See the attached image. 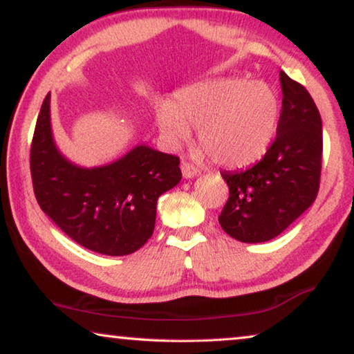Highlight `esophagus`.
I'll return each mask as SVG.
<instances>
[{"mask_svg":"<svg viewBox=\"0 0 354 354\" xmlns=\"http://www.w3.org/2000/svg\"><path fill=\"white\" fill-rule=\"evenodd\" d=\"M182 174H183V177L188 180V178H193L198 176V169H196L193 165H189V162H182Z\"/></svg>","mask_w":354,"mask_h":354,"instance_id":"1","label":"esophagus"}]
</instances>
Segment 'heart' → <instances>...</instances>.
Instances as JSON below:
<instances>
[{"label": "heart", "mask_w": 354, "mask_h": 354, "mask_svg": "<svg viewBox=\"0 0 354 354\" xmlns=\"http://www.w3.org/2000/svg\"><path fill=\"white\" fill-rule=\"evenodd\" d=\"M279 97L269 85L245 79H215L178 90L158 111L161 134L172 145L189 139L193 128L216 165L243 167L259 160L279 123Z\"/></svg>", "instance_id": "heart-1"}]
</instances>
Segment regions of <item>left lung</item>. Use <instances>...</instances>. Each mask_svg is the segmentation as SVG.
<instances>
[{"instance_id":"left-lung-1","label":"left lung","mask_w":354,"mask_h":354,"mask_svg":"<svg viewBox=\"0 0 354 354\" xmlns=\"http://www.w3.org/2000/svg\"><path fill=\"white\" fill-rule=\"evenodd\" d=\"M281 101L277 138L263 160L245 171L221 172L230 198L218 221L245 243L283 232L317 199L322 176L323 124L308 91L280 71Z\"/></svg>"}]
</instances>
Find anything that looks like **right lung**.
<instances>
[{
    "mask_svg": "<svg viewBox=\"0 0 354 354\" xmlns=\"http://www.w3.org/2000/svg\"><path fill=\"white\" fill-rule=\"evenodd\" d=\"M180 160L139 144L107 165L84 167L55 144L50 93L32 136L30 167L37 203L80 245L107 257L131 254L155 230L156 201L182 180Z\"/></svg>",
    "mask_w": 354,
    "mask_h": 354,
    "instance_id": "1",
    "label": "right lung"
}]
</instances>
